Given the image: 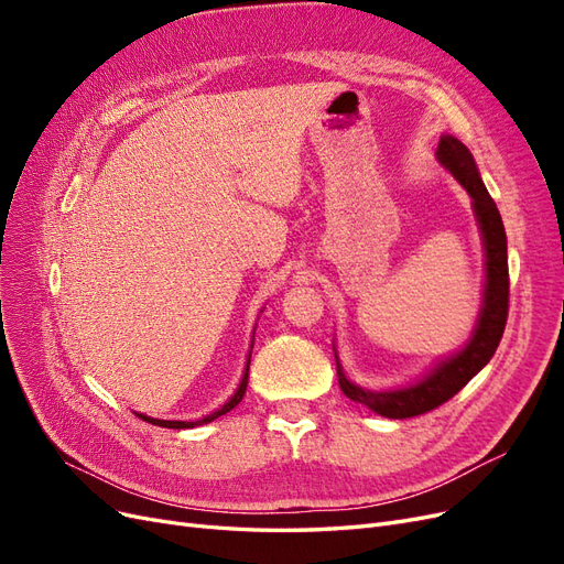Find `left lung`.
I'll use <instances>...</instances> for the list:
<instances>
[{"mask_svg":"<svg viewBox=\"0 0 564 564\" xmlns=\"http://www.w3.org/2000/svg\"><path fill=\"white\" fill-rule=\"evenodd\" d=\"M437 160L445 164L449 172L458 178L473 197V207L480 220V230L485 237V253H487V284H485V301L482 313L477 319L475 334L470 344L454 355L452 360L442 362L433 369L423 381L402 388V390H365L346 379L344 369L336 362L338 386L344 395L352 402H360L386 419H412L425 412H433L440 404L452 400L456 392L464 388L477 371H480L491 355L497 352L501 336L508 319V240L503 230V220L497 209V202L491 199L487 187L477 174L475 160L468 148L456 141L454 135H442L437 145Z\"/></svg>","mask_w":564,"mask_h":564,"instance_id":"left-lung-1","label":"left lung"}]
</instances>
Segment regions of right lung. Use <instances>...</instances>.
Returning a JSON list of instances; mask_svg holds the SVG:
<instances>
[{"instance_id":"right-lung-1","label":"right lung","mask_w":564,"mask_h":564,"mask_svg":"<svg viewBox=\"0 0 564 564\" xmlns=\"http://www.w3.org/2000/svg\"><path fill=\"white\" fill-rule=\"evenodd\" d=\"M251 357V355H249ZM247 381H249V362H247V371H245V377H242V383H240V388H237V392L235 395L218 409V412H214V414H209V416H204V419H199V421H160V419H150V416H143V414H139L143 421H148V423H152V425H162V429H195V425H204V423H209V421H214V419H218V416H224V414H228L230 409H235L237 404L242 402V398H245V390H247Z\"/></svg>"}]
</instances>
